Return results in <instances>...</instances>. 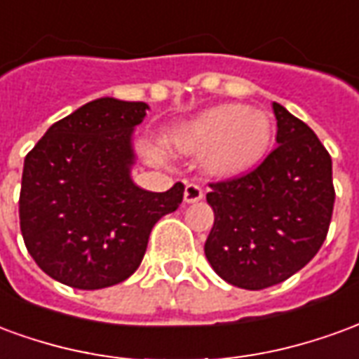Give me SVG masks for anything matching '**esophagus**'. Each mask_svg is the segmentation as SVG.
Here are the masks:
<instances>
[{"label": "esophagus", "instance_id": "34e87169", "mask_svg": "<svg viewBox=\"0 0 359 359\" xmlns=\"http://www.w3.org/2000/svg\"><path fill=\"white\" fill-rule=\"evenodd\" d=\"M203 198V190L194 182H188L187 188H184V202L187 203H196L200 202Z\"/></svg>", "mask_w": 359, "mask_h": 359}]
</instances>
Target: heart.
Returning <instances> with one entry per match:
<instances>
[{
  "label": "heart",
  "mask_w": 359,
  "mask_h": 359,
  "mask_svg": "<svg viewBox=\"0 0 359 359\" xmlns=\"http://www.w3.org/2000/svg\"><path fill=\"white\" fill-rule=\"evenodd\" d=\"M269 117L264 111L229 103L203 113L179 136V146L190 151H208L205 163L215 172L241 171L267 148Z\"/></svg>",
  "instance_id": "1"
}]
</instances>
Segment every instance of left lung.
<instances>
[{"mask_svg": "<svg viewBox=\"0 0 359 359\" xmlns=\"http://www.w3.org/2000/svg\"><path fill=\"white\" fill-rule=\"evenodd\" d=\"M277 146L252 171L210 182L215 221L205 257L226 283L262 290L300 271L323 246L334 205L332 161L317 134L273 103Z\"/></svg>", "mask_w": 359, "mask_h": 359, "instance_id": "8db88e82", "label": "left lung"}]
</instances>
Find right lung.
<instances>
[{
    "instance_id": "1",
    "label": "right lung",
    "mask_w": 359,
    "mask_h": 359,
    "mask_svg": "<svg viewBox=\"0 0 359 359\" xmlns=\"http://www.w3.org/2000/svg\"><path fill=\"white\" fill-rule=\"evenodd\" d=\"M146 109L144 102L94 100L51 125L25 157L22 241L63 285L97 290L123 283L142 264L154 225L182 202V182L148 192L130 180V138Z\"/></svg>"
}]
</instances>
